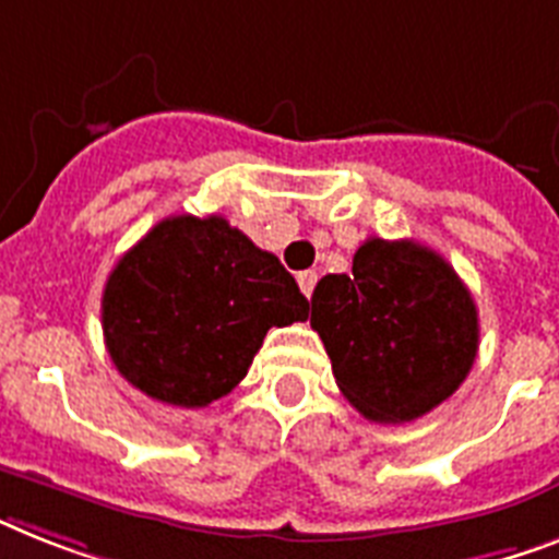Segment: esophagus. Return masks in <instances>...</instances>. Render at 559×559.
Segmentation results:
<instances>
[{
    "label": "esophagus",
    "instance_id": "1",
    "mask_svg": "<svg viewBox=\"0 0 559 559\" xmlns=\"http://www.w3.org/2000/svg\"><path fill=\"white\" fill-rule=\"evenodd\" d=\"M297 283H299V288H302V294H306V297H311L313 285H317V274H313V271H302V274H297Z\"/></svg>",
    "mask_w": 559,
    "mask_h": 559
}]
</instances>
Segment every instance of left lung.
Returning a JSON list of instances; mask_svg holds the SVG:
<instances>
[{"instance_id":"1","label":"left lung","mask_w":559,"mask_h":559,"mask_svg":"<svg viewBox=\"0 0 559 559\" xmlns=\"http://www.w3.org/2000/svg\"><path fill=\"white\" fill-rule=\"evenodd\" d=\"M311 329L345 400L385 426L412 423L449 400L479 345L472 290L440 253L414 239H366L352 274L322 276Z\"/></svg>"}]
</instances>
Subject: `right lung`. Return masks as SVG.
Here are the masks:
<instances>
[{
	"instance_id": "add662e5",
	"label": "right lung",
	"mask_w": 559,
	"mask_h": 559,
	"mask_svg": "<svg viewBox=\"0 0 559 559\" xmlns=\"http://www.w3.org/2000/svg\"><path fill=\"white\" fill-rule=\"evenodd\" d=\"M306 320L297 280L223 216L156 223L114 265L103 294L117 371L179 408H205L237 389L269 329Z\"/></svg>"
}]
</instances>
